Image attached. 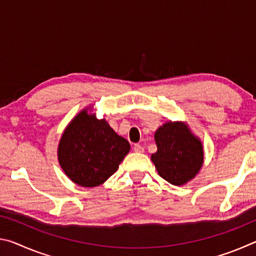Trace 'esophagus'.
<instances>
[{
    "label": "esophagus",
    "instance_id": "obj_1",
    "mask_svg": "<svg viewBox=\"0 0 256 256\" xmlns=\"http://www.w3.org/2000/svg\"><path fill=\"white\" fill-rule=\"evenodd\" d=\"M134 151H136V152H138V154H142L144 151V148L142 146H140V144H136L134 146Z\"/></svg>",
    "mask_w": 256,
    "mask_h": 256
}]
</instances>
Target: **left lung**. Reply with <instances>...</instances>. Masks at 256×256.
<instances>
[{
	"label": "left lung",
	"mask_w": 256,
	"mask_h": 256,
	"mask_svg": "<svg viewBox=\"0 0 256 256\" xmlns=\"http://www.w3.org/2000/svg\"><path fill=\"white\" fill-rule=\"evenodd\" d=\"M157 152L151 154L158 174L172 185L182 186L200 172L204 152L200 140L188 123H164L154 132Z\"/></svg>",
	"instance_id": "8db88e82"
}]
</instances>
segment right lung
Returning a JSON list of instances; mask_svg holds the SVG:
<instances>
[{
  "mask_svg": "<svg viewBox=\"0 0 256 256\" xmlns=\"http://www.w3.org/2000/svg\"><path fill=\"white\" fill-rule=\"evenodd\" d=\"M130 144L105 118L99 120L88 106L72 118L58 146L60 168L73 183L96 188L118 170L128 154Z\"/></svg>",
  "mask_w": 256,
  "mask_h": 256,
  "instance_id": "1",
  "label": "right lung"
}]
</instances>
